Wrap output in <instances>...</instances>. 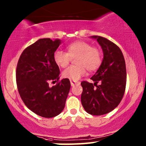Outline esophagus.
Here are the masks:
<instances>
[{"mask_svg":"<svg viewBox=\"0 0 146 146\" xmlns=\"http://www.w3.org/2000/svg\"><path fill=\"white\" fill-rule=\"evenodd\" d=\"M70 84H71V86H74V85H76V84H80V82H78V81H73V80H70Z\"/></svg>","mask_w":146,"mask_h":146,"instance_id":"34e87169","label":"esophagus"}]
</instances>
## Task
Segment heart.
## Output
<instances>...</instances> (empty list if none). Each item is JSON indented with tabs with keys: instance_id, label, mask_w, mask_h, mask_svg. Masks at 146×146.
<instances>
[{
	"instance_id": "heart-1",
	"label": "heart",
	"mask_w": 146,
	"mask_h": 146,
	"mask_svg": "<svg viewBox=\"0 0 146 146\" xmlns=\"http://www.w3.org/2000/svg\"><path fill=\"white\" fill-rule=\"evenodd\" d=\"M66 52L57 49L53 53L55 63L61 68L69 64L71 58L76 57L77 65L68 66L62 72V76L73 80H78L84 76L86 69L94 71L102 64V52L99 48L84 41H76L66 46Z\"/></svg>"
}]
</instances>
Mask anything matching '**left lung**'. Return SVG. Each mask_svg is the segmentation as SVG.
<instances>
[{
    "label": "left lung",
    "mask_w": 146,
    "mask_h": 146,
    "mask_svg": "<svg viewBox=\"0 0 146 146\" xmlns=\"http://www.w3.org/2000/svg\"><path fill=\"white\" fill-rule=\"evenodd\" d=\"M103 50L100 68L91 78L94 83L82 81L81 102L85 111L94 116L114 110L122 100L126 86L125 62L121 49L102 36H94ZM99 84L98 85L97 84Z\"/></svg>",
    "instance_id": "left-lung-1"
}]
</instances>
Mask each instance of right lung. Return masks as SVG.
Wrapping results in <instances>:
<instances>
[{"instance_id": "obj_1", "label": "right lung", "mask_w": 146, "mask_h": 146, "mask_svg": "<svg viewBox=\"0 0 146 146\" xmlns=\"http://www.w3.org/2000/svg\"><path fill=\"white\" fill-rule=\"evenodd\" d=\"M60 39H40L28 46L21 55L16 70L17 89L29 110L41 117L52 118L65 107L70 88L68 78L60 80V68L53 53ZM57 82L50 88L49 83Z\"/></svg>"}]
</instances>
